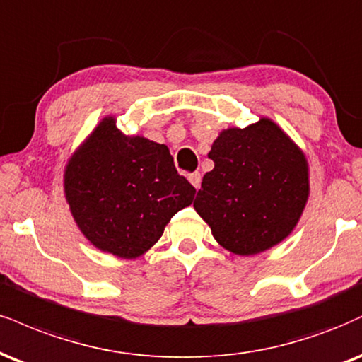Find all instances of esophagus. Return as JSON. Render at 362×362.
<instances>
[{"label":"esophagus","instance_id":"34e87169","mask_svg":"<svg viewBox=\"0 0 362 362\" xmlns=\"http://www.w3.org/2000/svg\"><path fill=\"white\" fill-rule=\"evenodd\" d=\"M189 182L195 187V189L199 190V189H200V182H202V175H200L199 172L190 173V175H189Z\"/></svg>","mask_w":362,"mask_h":362}]
</instances>
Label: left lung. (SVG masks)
<instances>
[{"instance_id":"1","label":"left lung","mask_w":362,"mask_h":362,"mask_svg":"<svg viewBox=\"0 0 362 362\" xmlns=\"http://www.w3.org/2000/svg\"><path fill=\"white\" fill-rule=\"evenodd\" d=\"M214 168L194 200L212 236L239 256L281 243L297 226L308 199L305 155L268 117L228 128L212 143Z\"/></svg>"}]
</instances>
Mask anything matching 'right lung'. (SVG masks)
I'll use <instances>...</instances> for the list:
<instances>
[{
  "mask_svg": "<svg viewBox=\"0 0 362 362\" xmlns=\"http://www.w3.org/2000/svg\"><path fill=\"white\" fill-rule=\"evenodd\" d=\"M64 190L82 234L98 250L126 259L150 250L195 195L167 146L126 136L111 116L71 156Z\"/></svg>",
  "mask_w": 362,
  "mask_h": 362,
  "instance_id": "right-lung-1",
  "label": "right lung"
}]
</instances>
